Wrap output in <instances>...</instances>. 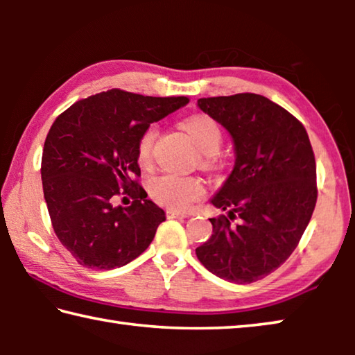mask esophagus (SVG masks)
<instances>
[{
    "label": "esophagus",
    "instance_id": "obj_1",
    "mask_svg": "<svg viewBox=\"0 0 355 355\" xmlns=\"http://www.w3.org/2000/svg\"><path fill=\"white\" fill-rule=\"evenodd\" d=\"M167 218L169 219H180V218H188V214L186 213H180V211H175V209H167Z\"/></svg>",
    "mask_w": 355,
    "mask_h": 355
}]
</instances>
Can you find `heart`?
Instances as JSON below:
<instances>
[{"label":"heart","mask_w":355,"mask_h":355,"mask_svg":"<svg viewBox=\"0 0 355 355\" xmlns=\"http://www.w3.org/2000/svg\"><path fill=\"white\" fill-rule=\"evenodd\" d=\"M182 125L203 155L213 156L219 152L222 146V130L211 117L192 116L186 119ZM155 136L156 127L150 125L139 137V142H137V159H139L141 164H146L150 159ZM148 192L152 199L158 202L159 205L184 211L196 200L203 197L205 186L196 177L164 172L148 180Z\"/></svg>","instance_id":"obj_1"}]
</instances>
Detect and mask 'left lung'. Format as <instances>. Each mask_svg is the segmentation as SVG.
<instances>
[{"label": "left lung", "mask_w": 355, "mask_h": 355, "mask_svg": "<svg viewBox=\"0 0 355 355\" xmlns=\"http://www.w3.org/2000/svg\"><path fill=\"white\" fill-rule=\"evenodd\" d=\"M197 106L230 133L235 166L211 199L228 218L209 219L213 235L196 254L218 277L252 284L286 261L309 225L318 197L313 148L304 125L263 95L199 98Z\"/></svg>", "instance_id": "left-lung-1"}]
</instances>
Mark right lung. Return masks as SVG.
<instances>
[{"label": "right lung", "mask_w": 355, "mask_h": 355, "mask_svg": "<svg viewBox=\"0 0 355 355\" xmlns=\"http://www.w3.org/2000/svg\"><path fill=\"white\" fill-rule=\"evenodd\" d=\"M188 103L111 89L76 101L51 125L42 155L44 197L56 236L83 266H125L153 241L166 213L135 180L137 142L150 123ZM120 190L135 199L130 207L112 205Z\"/></svg>", "instance_id": "add662e5"}]
</instances>
